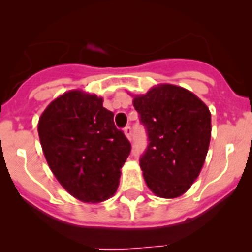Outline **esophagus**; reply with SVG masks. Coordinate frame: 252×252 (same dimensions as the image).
I'll list each match as a JSON object with an SVG mask.
<instances>
[{
	"label": "esophagus",
	"instance_id": "34e87169",
	"mask_svg": "<svg viewBox=\"0 0 252 252\" xmlns=\"http://www.w3.org/2000/svg\"><path fill=\"white\" fill-rule=\"evenodd\" d=\"M124 134H126V136L129 139V140H131V128H130V126H126V128H124Z\"/></svg>",
	"mask_w": 252,
	"mask_h": 252
}]
</instances>
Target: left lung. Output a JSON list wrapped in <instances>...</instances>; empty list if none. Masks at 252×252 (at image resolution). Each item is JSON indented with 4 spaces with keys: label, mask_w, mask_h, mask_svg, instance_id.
Returning <instances> with one entry per match:
<instances>
[{
    "label": "left lung",
    "mask_w": 252,
    "mask_h": 252,
    "mask_svg": "<svg viewBox=\"0 0 252 252\" xmlns=\"http://www.w3.org/2000/svg\"><path fill=\"white\" fill-rule=\"evenodd\" d=\"M134 108L147 134L140 167L155 195L184 194L201 172L211 139L207 106L187 89L162 84L136 95Z\"/></svg>",
    "instance_id": "8db88e82"
}]
</instances>
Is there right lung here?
Segmentation results:
<instances>
[{
    "label": "right lung",
    "mask_w": 252,
    "mask_h": 252,
    "mask_svg": "<svg viewBox=\"0 0 252 252\" xmlns=\"http://www.w3.org/2000/svg\"><path fill=\"white\" fill-rule=\"evenodd\" d=\"M96 95L72 90L53 100L39 119L40 142L51 171L84 202L114 195L131 145L116 128L113 112Z\"/></svg>",
    "instance_id": "right-lung-1"
}]
</instances>
